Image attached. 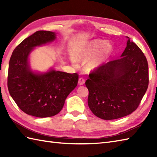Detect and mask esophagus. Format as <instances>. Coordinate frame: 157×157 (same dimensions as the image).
Returning a JSON list of instances; mask_svg holds the SVG:
<instances>
[{
    "label": "esophagus",
    "mask_w": 157,
    "mask_h": 157,
    "mask_svg": "<svg viewBox=\"0 0 157 157\" xmlns=\"http://www.w3.org/2000/svg\"><path fill=\"white\" fill-rule=\"evenodd\" d=\"M84 83H85V79H84V78H79V81H78V84L79 85V86H82V85H83V84H84Z\"/></svg>",
    "instance_id": "34e87169"
}]
</instances>
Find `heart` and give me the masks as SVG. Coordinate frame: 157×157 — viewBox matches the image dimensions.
<instances>
[{
	"label": "heart",
	"mask_w": 157,
	"mask_h": 157,
	"mask_svg": "<svg viewBox=\"0 0 157 157\" xmlns=\"http://www.w3.org/2000/svg\"><path fill=\"white\" fill-rule=\"evenodd\" d=\"M113 46L109 42L101 40H94L79 46L71 56V61L73 65L77 61H88L86 69L93 71L101 66L113 52Z\"/></svg>",
	"instance_id": "obj_1"
}]
</instances>
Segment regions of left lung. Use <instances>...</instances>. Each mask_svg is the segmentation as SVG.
<instances>
[{
    "label": "left lung",
    "mask_w": 157,
    "mask_h": 157,
    "mask_svg": "<svg viewBox=\"0 0 157 157\" xmlns=\"http://www.w3.org/2000/svg\"><path fill=\"white\" fill-rule=\"evenodd\" d=\"M128 39L120 58L99 67L89 75L88 106L98 117L111 120L123 117L138 108L148 86L146 56Z\"/></svg>",
    "instance_id": "obj_1"
}]
</instances>
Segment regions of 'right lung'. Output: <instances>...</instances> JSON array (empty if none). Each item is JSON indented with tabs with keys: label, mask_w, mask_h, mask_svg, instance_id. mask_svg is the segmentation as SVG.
Returning a JSON list of instances; mask_svg holds the SVG:
<instances>
[{
	"label": "right lung",
	"mask_w": 157,
	"mask_h": 157,
	"mask_svg": "<svg viewBox=\"0 0 157 157\" xmlns=\"http://www.w3.org/2000/svg\"><path fill=\"white\" fill-rule=\"evenodd\" d=\"M56 34L38 31L25 38L13 51L9 64L8 89L19 108L26 114L48 117L57 114L70 92L78 85V75L56 71L33 70L29 56L36 47L55 40Z\"/></svg>",
	"instance_id": "obj_1"
}]
</instances>
